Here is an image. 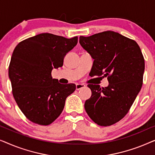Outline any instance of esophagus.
<instances>
[{"label":"esophagus","instance_id":"1","mask_svg":"<svg viewBox=\"0 0 155 155\" xmlns=\"http://www.w3.org/2000/svg\"><path fill=\"white\" fill-rule=\"evenodd\" d=\"M85 87V85H84V84H81V83H78L76 84V90H79L80 89L82 88H84Z\"/></svg>","mask_w":155,"mask_h":155}]
</instances>
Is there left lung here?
Returning a JSON list of instances; mask_svg holds the SVG:
<instances>
[{"label": "left lung", "instance_id": "1", "mask_svg": "<svg viewBox=\"0 0 155 155\" xmlns=\"http://www.w3.org/2000/svg\"><path fill=\"white\" fill-rule=\"evenodd\" d=\"M80 44L94 59L91 77H107L109 85L88 84L92 91L84 109L94 123L108 126L128 113L143 85L145 60L134 40L113 31L80 37Z\"/></svg>", "mask_w": 155, "mask_h": 155}]
</instances>
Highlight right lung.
Listing matches in <instances>:
<instances>
[{"label":"right lung","mask_w":155,"mask_h":155,"mask_svg":"<svg viewBox=\"0 0 155 155\" xmlns=\"http://www.w3.org/2000/svg\"><path fill=\"white\" fill-rule=\"evenodd\" d=\"M78 44V37L67 39L42 33L21 41L10 60L8 75L12 94L21 111L31 122L47 126L60 116L75 84H62L51 77L54 68Z\"/></svg>","instance_id":"obj_1"}]
</instances>
